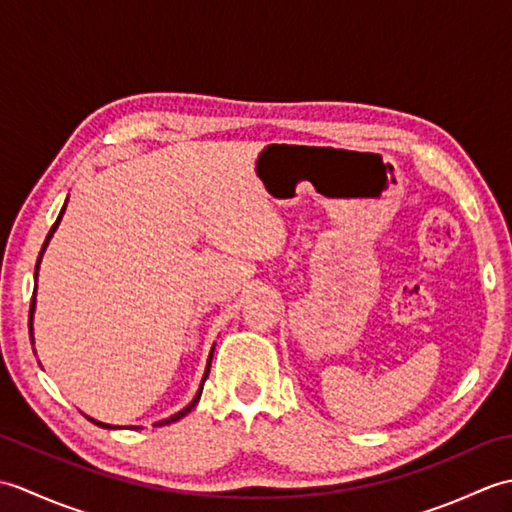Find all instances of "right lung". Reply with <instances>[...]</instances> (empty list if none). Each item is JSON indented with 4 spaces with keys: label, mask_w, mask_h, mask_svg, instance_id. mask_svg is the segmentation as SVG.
I'll list each match as a JSON object with an SVG mask.
<instances>
[{
    "label": "right lung",
    "mask_w": 512,
    "mask_h": 512,
    "mask_svg": "<svg viewBox=\"0 0 512 512\" xmlns=\"http://www.w3.org/2000/svg\"><path fill=\"white\" fill-rule=\"evenodd\" d=\"M65 206H68V200H65V204H63V209H61V213H59V217H57V222L52 224V228H50V233H48V237H46V242H43V246H41V253H39V259H37V266H35V281H37V275H39V264H41V257H43V253H46V246H48V242L52 239V235H54V231H57V226H59V222H61V217H63V213H65ZM35 292H37V284H35ZM35 295H32V301H30V317H28V328H30V341H32V314H35ZM213 350L215 347H211V354H209V361H206V369H204V376H202V383H200V389H198V394H195V398L189 402L187 407H184L182 411H178V413H173L171 418H167V420H160V422H156L154 427H165V424H171V422H178L180 418H184L187 416V413L198 405V400H200V396H202V387H204V380H206V376H209V372H211V358H213ZM88 420H92L96 427H105V429H116V427H112V424H105V422H99V420H94V418H88ZM129 429H138V427H129Z\"/></svg>",
    "instance_id": "right-lung-1"
}]
</instances>
